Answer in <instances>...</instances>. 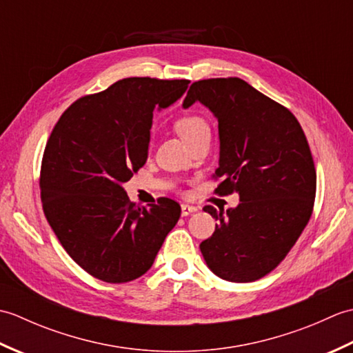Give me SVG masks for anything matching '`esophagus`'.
<instances>
[{"instance_id": "obj_1", "label": "esophagus", "mask_w": 353, "mask_h": 353, "mask_svg": "<svg viewBox=\"0 0 353 353\" xmlns=\"http://www.w3.org/2000/svg\"><path fill=\"white\" fill-rule=\"evenodd\" d=\"M194 212H197V206H192V205H182V215L183 216H186V215H190V214H194Z\"/></svg>"}]
</instances>
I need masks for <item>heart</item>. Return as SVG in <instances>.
I'll use <instances>...</instances> for the list:
<instances>
[{
	"instance_id": "heart-1",
	"label": "heart",
	"mask_w": 353,
	"mask_h": 353,
	"mask_svg": "<svg viewBox=\"0 0 353 353\" xmlns=\"http://www.w3.org/2000/svg\"><path fill=\"white\" fill-rule=\"evenodd\" d=\"M174 129L179 133V137L188 145H192L203 134H211L208 121L200 115H185L179 118L174 124Z\"/></svg>"
}]
</instances>
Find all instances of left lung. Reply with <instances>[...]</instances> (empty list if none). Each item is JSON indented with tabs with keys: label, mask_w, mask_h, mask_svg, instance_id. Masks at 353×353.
Returning <instances> with one entry per match:
<instances>
[{
	"label": "left lung",
	"mask_w": 353,
	"mask_h": 353,
	"mask_svg": "<svg viewBox=\"0 0 353 353\" xmlns=\"http://www.w3.org/2000/svg\"><path fill=\"white\" fill-rule=\"evenodd\" d=\"M203 103L219 119V196L238 192L200 244L208 267L230 282H253L281 264L308 224L317 174L302 125L291 112L238 77L194 81L183 108Z\"/></svg>",
	"instance_id": "1"
}]
</instances>
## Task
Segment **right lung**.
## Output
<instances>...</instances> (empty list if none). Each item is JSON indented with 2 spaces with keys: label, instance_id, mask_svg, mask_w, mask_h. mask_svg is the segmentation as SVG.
<instances>
[{
  "label": "right lung",
  "instance_id": "add662e5",
  "mask_svg": "<svg viewBox=\"0 0 353 353\" xmlns=\"http://www.w3.org/2000/svg\"><path fill=\"white\" fill-rule=\"evenodd\" d=\"M190 80L129 77L66 109L45 145L43 214L66 253L97 279L124 283L147 273L181 216L161 197L141 208L123 183L147 161L156 104L181 99Z\"/></svg>",
  "mask_w": 353,
  "mask_h": 353
}]
</instances>
